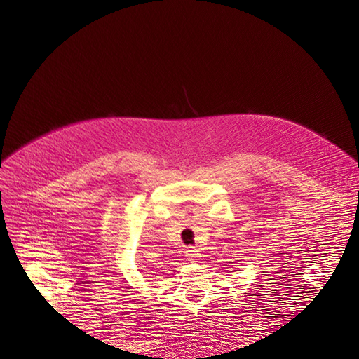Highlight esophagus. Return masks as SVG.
I'll use <instances>...</instances> for the list:
<instances>
[{
    "label": "esophagus",
    "mask_w": 359,
    "mask_h": 359,
    "mask_svg": "<svg viewBox=\"0 0 359 359\" xmlns=\"http://www.w3.org/2000/svg\"><path fill=\"white\" fill-rule=\"evenodd\" d=\"M184 255H186L187 260H190V262H194V260H198L201 257V252H199L198 248H194V247L187 248L186 252H184Z\"/></svg>",
    "instance_id": "obj_1"
}]
</instances>
